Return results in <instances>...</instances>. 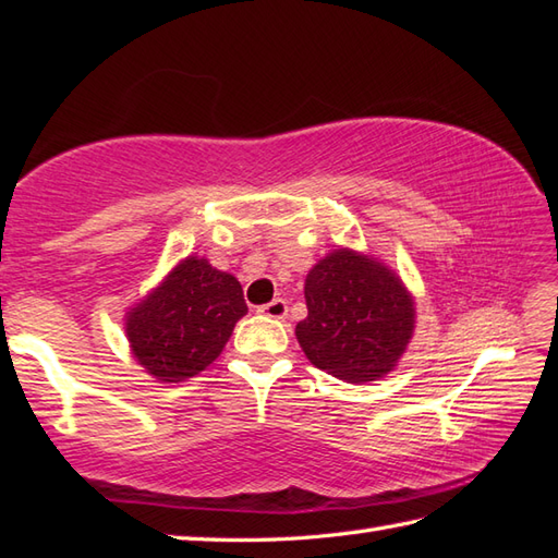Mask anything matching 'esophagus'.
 <instances>
[{
	"instance_id": "34e87169",
	"label": "esophagus",
	"mask_w": 558,
	"mask_h": 558,
	"mask_svg": "<svg viewBox=\"0 0 558 558\" xmlns=\"http://www.w3.org/2000/svg\"><path fill=\"white\" fill-rule=\"evenodd\" d=\"M258 312L268 318H286L288 316V302L286 300H272L264 306H258Z\"/></svg>"
}]
</instances>
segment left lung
<instances>
[{"mask_svg":"<svg viewBox=\"0 0 558 558\" xmlns=\"http://www.w3.org/2000/svg\"><path fill=\"white\" fill-rule=\"evenodd\" d=\"M304 298L310 314L294 336L310 362L340 381H376L408 350L414 300L376 258L336 248L310 270Z\"/></svg>","mask_w":558,"mask_h":558,"instance_id":"8db88e82","label":"left lung"}]
</instances>
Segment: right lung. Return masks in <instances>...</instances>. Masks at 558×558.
<instances>
[{"label": "right lung", "mask_w": 558, "mask_h": 558, "mask_svg": "<svg viewBox=\"0 0 558 558\" xmlns=\"http://www.w3.org/2000/svg\"><path fill=\"white\" fill-rule=\"evenodd\" d=\"M244 314L240 280L186 256L126 314L129 348L153 378L184 381L218 360Z\"/></svg>", "instance_id": "1"}]
</instances>
